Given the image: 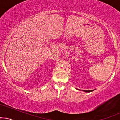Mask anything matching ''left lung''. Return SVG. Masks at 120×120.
Here are the masks:
<instances>
[{"label":"left lung","mask_w":120,"mask_h":120,"mask_svg":"<svg viewBox=\"0 0 120 120\" xmlns=\"http://www.w3.org/2000/svg\"><path fill=\"white\" fill-rule=\"evenodd\" d=\"M84 91L85 92H90L93 91V90H84Z\"/></svg>","instance_id":"left-lung-1"}]
</instances>
